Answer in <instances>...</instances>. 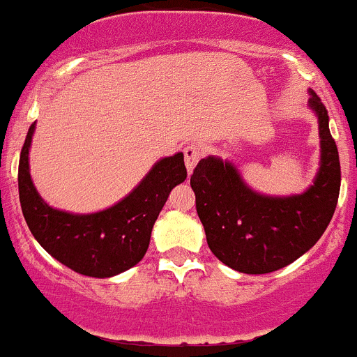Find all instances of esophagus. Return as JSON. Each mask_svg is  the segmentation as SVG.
<instances>
[{"mask_svg": "<svg viewBox=\"0 0 357 357\" xmlns=\"http://www.w3.org/2000/svg\"><path fill=\"white\" fill-rule=\"evenodd\" d=\"M201 154H203V149H201L199 144H187L185 147H183V158H185V167H187V172H192V168L196 167V163L199 161Z\"/></svg>", "mask_w": 357, "mask_h": 357, "instance_id": "1", "label": "esophagus"}]
</instances>
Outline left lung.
Returning a JSON list of instances; mask_svg holds the SVG:
<instances>
[{
	"instance_id": "8db88e82",
	"label": "left lung",
	"mask_w": 357,
	"mask_h": 357,
	"mask_svg": "<svg viewBox=\"0 0 357 357\" xmlns=\"http://www.w3.org/2000/svg\"><path fill=\"white\" fill-rule=\"evenodd\" d=\"M321 137V167L314 185L288 197L250 189L227 161L208 156L190 175L196 210L213 255L231 269L267 274L283 269L312 248L335 213L340 192V160L328 128V111L310 91Z\"/></svg>"
}]
</instances>
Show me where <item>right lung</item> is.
Listing matches in <instances>:
<instances>
[{
    "label": "right lung",
    "instance_id": "add662e5",
    "mask_svg": "<svg viewBox=\"0 0 357 357\" xmlns=\"http://www.w3.org/2000/svg\"><path fill=\"white\" fill-rule=\"evenodd\" d=\"M29 126L19 161V196L24 218L36 241L69 269L91 278H111L128 271L146 255L151 231L170 190L187 177L183 154L158 161L146 178L114 206L74 215L48 206L29 174Z\"/></svg>",
    "mask_w": 357,
    "mask_h": 357
}]
</instances>
